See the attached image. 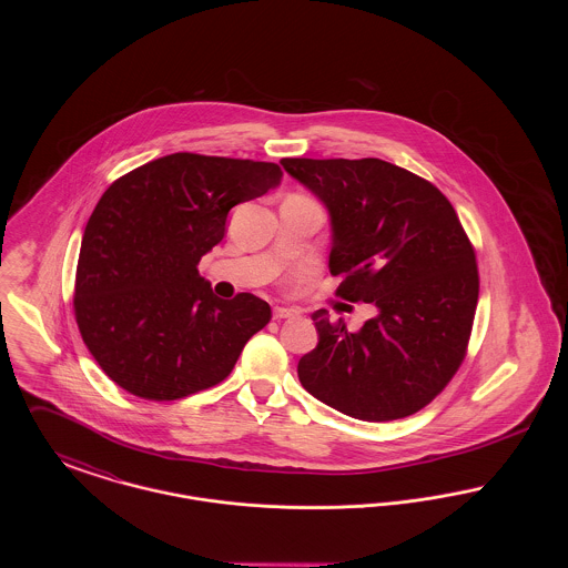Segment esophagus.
I'll return each mask as SVG.
<instances>
[{"instance_id":"esophagus-1","label":"esophagus","mask_w":568,"mask_h":568,"mask_svg":"<svg viewBox=\"0 0 568 568\" xmlns=\"http://www.w3.org/2000/svg\"><path fill=\"white\" fill-rule=\"evenodd\" d=\"M297 313L294 308H285V306H274V311H272V317L276 320V322H281V320H290V317H296Z\"/></svg>"}]
</instances>
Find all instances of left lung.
Here are the masks:
<instances>
[{"instance_id": "1", "label": "left lung", "mask_w": 568, "mask_h": 568, "mask_svg": "<svg viewBox=\"0 0 568 568\" xmlns=\"http://www.w3.org/2000/svg\"><path fill=\"white\" fill-rule=\"evenodd\" d=\"M281 163L329 211L336 296L377 308L357 332L313 313L320 343L297 364L302 387L364 422L422 410L458 373L479 300L458 213L430 181L377 158Z\"/></svg>"}]
</instances>
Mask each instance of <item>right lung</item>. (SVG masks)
Wrapping results in <instances>:
<instances>
[{"label": "right lung", "mask_w": 568, "mask_h": 568, "mask_svg": "<svg viewBox=\"0 0 568 568\" xmlns=\"http://www.w3.org/2000/svg\"><path fill=\"white\" fill-rule=\"evenodd\" d=\"M281 176L276 163L172 153L104 191L82 234L74 317L119 387L168 403L232 373L271 306L253 294L216 297L197 264L223 241L227 213Z\"/></svg>", "instance_id": "add662e5"}]
</instances>
